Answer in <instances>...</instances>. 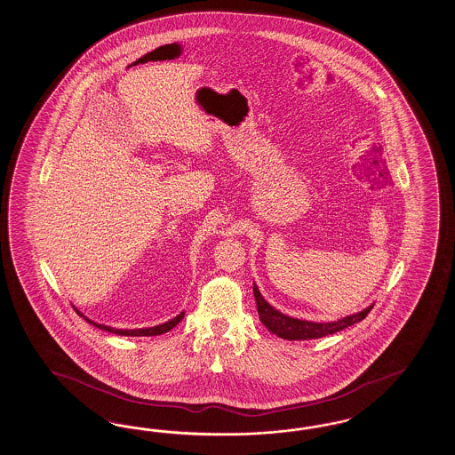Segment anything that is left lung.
<instances>
[{
    "mask_svg": "<svg viewBox=\"0 0 455 455\" xmlns=\"http://www.w3.org/2000/svg\"><path fill=\"white\" fill-rule=\"evenodd\" d=\"M253 295H255L257 309H259L261 323L273 334L280 336L283 339H288V341L318 339V338H323V336L341 331L344 328L364 320L368 316L369 311L374 307V305H371V307L359 311V313L349 315V316L341 318V320L331 321V323H313V321L298 320V318L286 316V315L280 313L278 309H275V307H271L270 303L265 301V298L259 293L257 284H253Z\"/></svg>",
    "mask_w": 455,
    "mask_h": 455,
    "instance_id": "8db88e82",
    "label": "left lung"
}]
</instances>
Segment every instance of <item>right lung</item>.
<instances>
[{"instance_id":"obj_1","label":"right lung","mask_w":455,"mask_h":455,"mask_svg":"<svg viewBox=\"0 0 455 455\" xmlns=\"http://www.w3.org/2000/svg\"><path fill=\"white\" fill-rule=\"evenodd\" d=\"M79 313V311H77ZM185 313H180V315H177L173 320L167 321V323H164V324H159V326H154V328H142V330H116V328H111V326H104V324H98V323H94V321L87 320V323H91V324H94V326H98L99 330H104V331L114 332V334H121V336H159V334H164V332L171 331L173 326H177L182 318H184ZM83 316V315H81Z\"/></svg>"}]
</instances>
